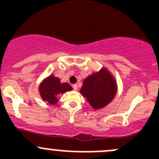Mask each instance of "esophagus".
<instances>
[{
	"instance_id": "34e87169",
	"label": "esophagus",
	"mask_w": 159,
	"mask_h": 159,
	"mask_svg": "<svg viewBox=\"0 0 159 159\" xmlns=\"http://www.w3.org/2000/svg\"><path fill=\"white\" fill-rule=\"evenodd\" d=\"M72 88H73V89L75 90V91H77V90H78V85H77V84H73V85H72Z\"/></svg>"
}]
</instances>
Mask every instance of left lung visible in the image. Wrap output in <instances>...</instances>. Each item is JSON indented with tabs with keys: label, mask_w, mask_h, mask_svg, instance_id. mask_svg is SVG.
<instances>
[{
	"label": "left lung",
	"mask_w": 159,
	"mask_h": 159,
	"mask_svg": "<svg viewBox=\"0 0 159 159\" xmlns=\"http://www.w3.org/2000/svg\"><path fill=\"white\" fill-rule=\"evenodd\" d=\"M117 85L112 75L105 68L93 74L83 81L81 93L94 109L108 105L115 98Z\"/></svg>",
	"instance_id": "left-lung-1"
}]
</instances>
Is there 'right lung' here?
I'll list each match as a JSON object with an SVG mask.
<instances>
[{
  "instance_id": "add662e5",
  "label": "right lung",
  "mask_w": 159,
  "mask_h": 159,
  "mask_svg": "<svg viewBox=\"0 0 159 159\" xmlns=\"http://www.w3.org/2000/svg\"><path fill=\"white\" fill-rule=\"evenodd\" d=\"M72 90L68 83L60 82V79L53 75H50L41 84L39 87L40 94L43 100L46 101L51 105H55L58 99L57 96L59 94H64L68 91Z\"/></svg>"
}]
</instances>
